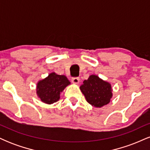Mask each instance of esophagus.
Listing matches in <instances>:
<instances>
[{"label": "esophagus", "mask_w": 150, "mask_h": 150, "mask_svg": "<svg viewBox=\"0 0 150 150\" xmlns=\"http://www.w3.org/2000/svg\"><path fill=\"white\" fill-rule=\"evenodd\" d=\"M72 82L74 84H78L80 82V78L79 77H73V78H72Z\"/></svg>", "instance_id": "obj_1"}]
</instances>
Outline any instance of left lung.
Segmentation results:
<instances>
[{
    "label": "left lung",
    "instance_id": "8db88e82",
    "mask_svg": "<svg viewBox=\"0 0 150 150\" xmlns=\"http://www.w3.org/2000/svg\"><path fill=\"white\" fill-rule=\"evenodd\" d=\"M80 89L87 102L96 108L108 104L113 96L111 84L95 75L84 80Z\"/></svg>",
    "mask_w": 150,
    "mask_h": 150
}]
</instances>
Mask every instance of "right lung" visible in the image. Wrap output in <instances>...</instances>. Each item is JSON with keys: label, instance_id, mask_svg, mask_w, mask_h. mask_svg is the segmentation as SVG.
Returning <instances> with one entry per match:
<instances>
[{"label": "right lung", "instance_id": "add662e5", "mask_svg": "<svg viewBox=\"0 0 150 150\" xmlns=\"http://www.w3.org/2000/svg\"><path fill=\"white\" fill-rule=\"evenodd\" d=\"M70 84V81L65 75L51 73L37 82V97L45 104H52L59 100L61 93Z\"/></svg>", "mask_w": 150, "mask_h": 150}]
</instances>
